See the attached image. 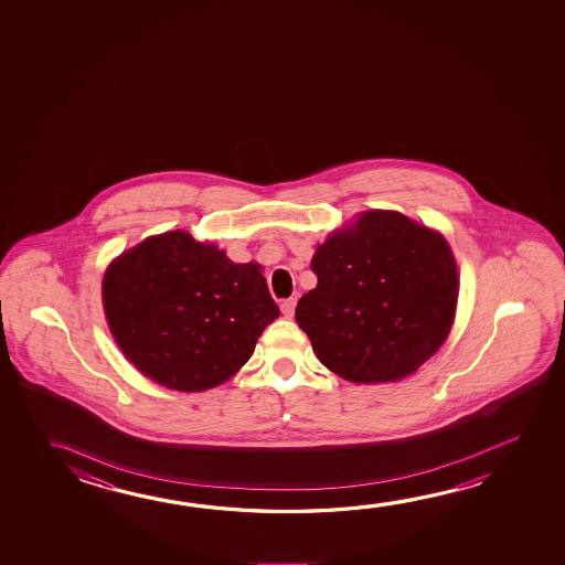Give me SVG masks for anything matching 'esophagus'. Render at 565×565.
Returning <instances> with one entry per match:
<instances>
[{
    "label": "esophagus",
    "mask_w": 565,
    "mask_h": 565,
    "mask_svg": "<svg viewBox=\"0 0 565 565\" xmlns=\"http://www.w3.org/2000/svg\"><path fill=\"white\" fill-rule=\"evenodd\" d=\"M296 306L297 297H289V299H284V301H281V313L286 315L287 319H289V317H294Z\"/></svg>",
    "instance_id": "34e87169"
}]
</instances>
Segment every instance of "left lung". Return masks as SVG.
<instances>
[{"label": "left lung", "mask_w": 565, "mask_h": 565, "mask_svg": "<svg viewBox=\"0 0 565 565\" xmlns=\"http://www.w3.org/2000/svg\"><path fill=\"white\" fill-rule=\"evenodd\" d=\"M317 287L296 321L329 371L356 384L406 379L444 344L459 276L439 232L396 211H366L317 248Z\"/></svg>", "instance_id": "left-lung-1"}]
</instances>
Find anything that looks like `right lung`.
Instances as JSON below:
<instances>
[{"label": "right lung", "mask_w": 565, "mask_h": 565, "mask_svg": "<svg viewBox=\"0 0 565 565\" xmlns=\"http://www.w3.org/2000/svg\"><path fill=\"white\" fill-rule=\"evenodd\" d=\"M103 303L128 361L179 392L234 376L279 317L259 264H234L185 231L149 236L114 259Z\"/></svg>", "instance_id": "add662e5"}]
</instances>
